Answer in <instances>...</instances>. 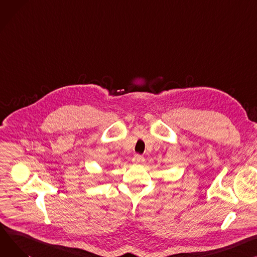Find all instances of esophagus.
I'll return each mask as SVG.
<instances>
[{
  "label": "esophagus",
  "instance_id": "esophagus-1",
  "mask_svg": "<svg viewBox=\"0 0 257 257\" xmlns=\"http://www.w3.org/2000/svg\"><path fill=\"white\" fill-rule=\"evenodd\" d=\"M145 161V158L142 155H139V154H136V155L132 158V162L135 164H141Z\"/></svg>",
  "mask_w": 257,
  "mask_h": 257
}]
</instances>
